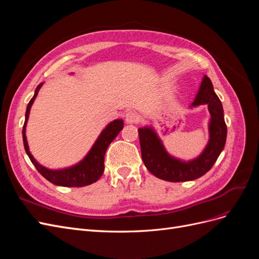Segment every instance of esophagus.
<instances>
[{
	"label": "esophagus",
	"instance_id": "esophagus-1",
	"mask_svg": "<svg viewBox=\"0 0 259 259\" xmlns=\"http://www.w3.org/2000/svg\"><path fill=\"white\" fill-rule=\"evenodd\" d=\"M125 121H126L130 124H135L138 121V116H137V114L135 112L130 111V112H127L126 114H125Z\"/></svg>",
	"mask_w": 259,
	"mask_h": 259
}]
</instances>
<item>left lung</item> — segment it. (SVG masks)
Returning a JSON list of instances; mask_svg holds the SVG:
<instances>
[{
    "mask_svg": "<svg viewBox=\"0 0 259 259\" xmlns=\"http://www.w3.org/2000/svg\"><path fill=\"white\" fill-rule=\"evenodd\" d=\"M200 105L208 106L210 113L209 140L204 151L197 159L188 162L175 159L166 152L160 138L151 127L138 130L144 164L155 177L173 183L189 182L206 174L214 165L226 144L227 126L223 105L207 75L203 77L197 97L192 103L193 107Z\"/></svg>",
    "mask_w": 259,
    "mask_h": 259,
    "instance_id": "1",
    "label": "left lung"
}]
</instances>
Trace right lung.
Returning a JSON list of instances; mask_svg holds the SVG:
<instances>
[{
  "instance_id": "add662e5",
  "label": "right lung",
  "mask_w": 259,
  "mask_h": 259,
  "mask_svg": "<svg viewBox=\"0 0 259 259\" xmlns=\"http://www.w3.org/2000/svg\"><path fill=\"white\" fill-rule=\"evenodd\" d=\"M42 85L43 83L37 85V88L34 92V96L29 101V104L27 106V110H26V120L22 127L23 146H25V150L29 156L30 161L32 162V164L35 166L38 173L54 185L62 186V187H84V186H89L93 183H96L104 173L105 153H106L107 148L122 131L123 125H124L123 121L114 120L113 122L109 123L107 125V127L101 132V134L97 138L96 143L92 147L88 155H86L80 163H77L76 165L72 167L64 168V169H57V170L46 168L42 166L41 164H38L32 156V154L30 153L27 138H26V126H27V121L30 113V109L33 104L38 91H40V89L42 88Z\"/></svg>"
}]
</instances>
